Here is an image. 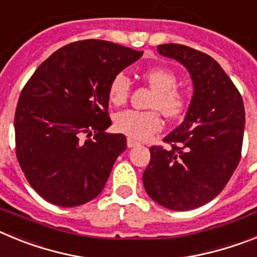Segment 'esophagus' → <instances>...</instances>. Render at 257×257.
<instances>
[{"label":"esophagus","instance_id":"esophagus-1","mask_svg":"<svg viewBox=\"0 0 257 257\" xmlns=\"http://www.w3.org/2000/svg\"><path fill=\"white\" fill-rule=\"evenodd\" d=\"M138 144H139V143L136 142V140H134L133 138H127V147H128V148H134V147H136Z\"/></svg>","mask_w":257,"mask_h":257}]
</instances>
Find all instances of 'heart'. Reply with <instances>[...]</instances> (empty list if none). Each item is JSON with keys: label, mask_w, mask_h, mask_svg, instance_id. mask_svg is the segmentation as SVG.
I'll use <instances>...</instances> for the list:
<instances>
[{"label": "heart", "mask_w": 257, "mask_h": 257, "mask_svg": "<svg viewBox=\"0 0 257 257\" xmlns=\"http://www.w3.org/2000/svg\"><path fill=\"white\" fill-rule=\"evenodd\" d=\"M143 79L153 90L149 106L153 110H123L114 118V126L119 133L133 139L144 140L162 128L161 112L167 118H179L188 108L189 94L179 87L178 76L169 68L154 67L144 70ZM131 83L124 73H117L108 87V99L115 106L123 105L130 96ZM159 110L157 111L156 109Z\"/></svg>", "instance_id": "1"}]
</instances>
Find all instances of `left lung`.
Wrapping results in <instances>:
<instances>
[{
    "mask_svg": "<svg viewBox=\"0 0 257 257\" xmlns=\"http://www.w3.org/2000/svg\"><path fill=\"white\" fill-rule=\"evenodd\" d=\"M157 51L189 70L194 95L183 123L163 139L170 147L149 149L143 183L148 196L163 207L193 210L220 194L237 169L243 100L219 63L205 52L178 44L160 45Z\"/></svg>",
    "mask_w": 257,
    "mask_h": 257,
    "instance_id": "8db88e82",
    "label": "left lung"
}]
</instances>
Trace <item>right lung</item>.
<instances>
[{"mask_svg":"<svg viewBox=\"0 0 257 257\" xmlns=\"http://www.w3.org/2000/svg\"><path fill=\"white\" fill-rule=\"evenodd\" d=\"M142 55L109 41H77L47 58L23 87L14 119L17 158L47 202L74 207L105 187L126 149V136L105 133L109 83Z\"/></svg>","mask_w":257,"mask_h":257,"instance_id":"right-lung-1","label":"right lung"}]
</instances>
